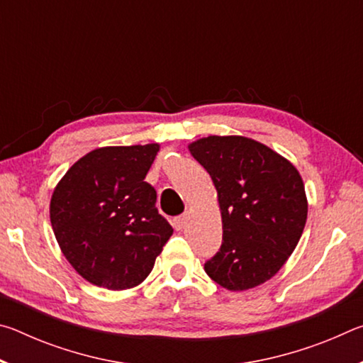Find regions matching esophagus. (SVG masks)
<instances>
[{
	"mask_svg": "<svg viewBox=\"0 0 363 363\" xmlns=\"http://www.w3.org/2000/svg\"><path fill=\"white\" fill-rule=\"evenodd\" d=\"M186 220H187V216H186V214H181V216H177V218H174V219H173V225L176 227L177 230H181L182 227H184V224H186Z\"/></svg>",
	"mask_w": 363,
	"mask_h": 363,
	"instance_id": "obj_1",
	"label": "esophagus"
}]
</instances>
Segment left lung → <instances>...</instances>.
<instances>
[{
	"label": "left lung",
	"instance_id": "1",
	"mask_svg": "<svg viewBox=\"0 0 363 363\" xmlns=\"http://www.w3.org/2000/svg\"><path fill=\"white\" fill-rule=\"evenodd\" d=\"M189 150L210 173L223 216V245L205 262V272L230 291L272 279L306 225L307 200L298 169L242 136H208Z\"/></svg>",
	"mask_w": 363,
	"mask_h": 363
}]
</instances>
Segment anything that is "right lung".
Listing matches in <instances>:
<instances>
[{
	"mask_svg": "<svg viewBox=\"0 0 363 363\" xmlns=\"http://www.w3.org/2000/svg\"><path fill=\"white\" fill-rule=\"evenodd\" d=\"M158 144L102 147L79 158L54 189L51 224L73 269L93 285L144 281L173 235L145 176Z\"/></svg>",
	"mask_w": 363,
	"mask_h": 363,
	"instance_id": "right-lung-1",
	"label": "right lung"
}]
</instances>
